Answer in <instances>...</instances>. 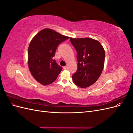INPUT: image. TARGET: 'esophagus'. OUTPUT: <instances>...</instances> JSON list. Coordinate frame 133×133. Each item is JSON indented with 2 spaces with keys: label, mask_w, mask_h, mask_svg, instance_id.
Returning a JSON list of instances; mask_svg holds the SVG:
<instances>
[{
  "label": "esophagus",
  "mask_w": 133,
  "mask_h": 133,
  "mask_svg": "<svg viewBox=\"0 0 133 133\" xmlns=\"http://www.w3.org/2000/svg\"><path fill=\"white\" fill-rule=\"evenodd\" d=\"M63 68H64V69H68V66H65L63 67Z\"/></svg>",
  "instance_id": "34e87169"
}]
</instances>
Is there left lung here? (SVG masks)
Segmentation results:
<instances>
[{"label":"left lung","instance_id":"left-lung-1","mask_svg":"<svg viewBox=\"0 0 133 133\" xmlns=\"http://www.w3.org/2000/svg\"><path fill=\"white\" fill-rule=\"evenodd\" d=\"M75 49L78 69L72 75L74 83L85 88L92 85L98 79L103 70L105 51L100 43L90 38H70Z\"/></svg>","mask_w":133,"mask_h":133}]
</instances>
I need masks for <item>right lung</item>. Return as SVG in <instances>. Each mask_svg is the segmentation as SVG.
Listing matches in <instances>:
<instances>
[{
    "instance_id": "add662e5",
    "label": "right lung",
    "mask_w": 133,
    "mask_h": 133,
    "mask_svg": "<svg viewBox=\"0 0 133 133\" xmlns=\"http://www.w3.org/2000/svg\"><path fill=\"white\" fill-rule=\"evenodd\" d=\"M69 37L50 29H44L31 40L28 48V65L35 80L48 85L57 79L62 70L53 59L59 44Z\"/></svg>"
}]
</instances>
